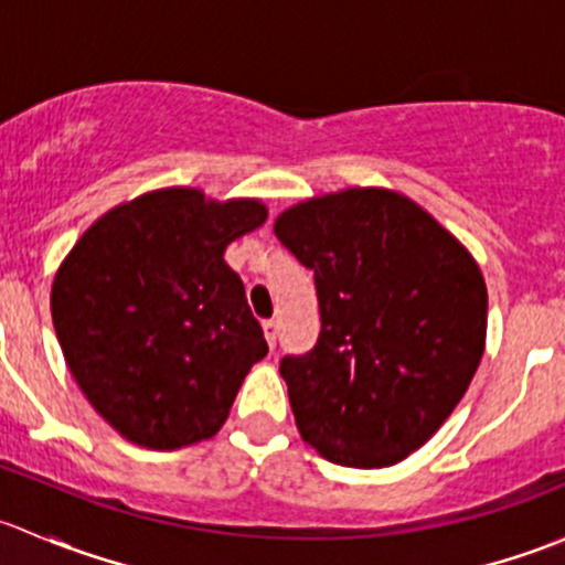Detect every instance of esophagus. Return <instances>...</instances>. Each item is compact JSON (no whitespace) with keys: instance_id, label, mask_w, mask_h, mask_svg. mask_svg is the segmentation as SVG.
<instances>
[{"instance_id":"34e87169","label":"esophagus","mask_w":565,"mask_h":565,"mask_svg":"<svg viewBox=\"0 0 565 565\" xmlns=\"http://www.w3.org/2000/svg\"><path fill=\"white\" fill-rule=\"evenodd\" d=\"M262 330H265L267 344L276 347V339H278V322H273V319H267V322H262Z\"/></svg>"}]
</instances>
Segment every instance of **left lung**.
Listing matches in <instances>:
<instances>
[{
    "instance_id": "obj_1",
    "label": "left lung",
    "mask_w": 565,
    "mask_h": 565,
    "mask_svg": "<svg viewBox=\"0 0 565 565\" xmlns=\"http://www.w3.org/2000/svg\"><path fill=\"white\" fill-rule=\"evenodd\" d=\"M273 232L315 270L322 317L315 350L281 361L300 437L344 467L407 459L446 424L481 363V267L388 188L306 199Z\"/></svg>"
}]
</instances>
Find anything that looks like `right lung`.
<instances>
[{
  "instance_id": "obj_1",
  "label": "right lung",
  "mask_w": 565,
  "mask_h": 565,
  "mask_svg": "<svg viewBox=\"0 0 565 565\" xmlns=\"http://www.w3.org/2000/svg\"><path fill=\"white\" fill-rule=\"evenodd\" d=\"M267 221L259 199L161 188L117 204L76 241L51 287L67 369L125 440L174 451L210 440L267 341L232 241Z\"/></svg>"
}]
</instances>
